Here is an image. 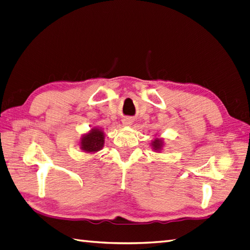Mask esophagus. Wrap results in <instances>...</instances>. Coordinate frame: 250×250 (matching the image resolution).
Listing matches in <instances>:
<instances>
[{
	"label": "esophagus",
	"instance_id": "34e87169",
	"mask_svg": "<svg viewBox=\"0 0 250 250\" xmlns=\"http://www.w3.org/2000/svg\"><path fill=\"white\" fill-rule=\"evenodd\" d=\"M122 122H123V125L125 126H130L132 124V120L130 118H124Z\"/></svg>",
	"mask_w": 250,
	"mask_h": 250
}]
</instances>
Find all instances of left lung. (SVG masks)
Here are the masks:
<instances>
[{
	"instance_id": "obj_1",
	"label": "left lung",
	"mask_w": 250,
	"mask_h": 250,
	"mask_svg": "<svg viewBox=\"0 0 250 250\" xmlns=\"http://www.w3.org/2000/svg\"><path fill=\"white\" fill-rule=\"evenodd\" d=\"M163 146H164V141L162 139H158V138L152 142V146L154 151H160Z\"/></svg>"
}]
</instances>
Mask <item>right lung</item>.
<instances>
[{
    "label": "right lung",
    "mask_w": 250,
    "mask_h": 250,
    "mask_svg": "<svg viewBox=\"0 0 250 250\" xmlns=\"http://www.w3.org/2000/svg\"><path fill=\"white\" fill-rule=\"evenodd\" d=\"M104 143V131L97 128H93L90 132L83 135L81 138L80 147L86 153H95L101 151Z\"/></svg>",
    "instance_id": "obj_1"
}]
</instances>
